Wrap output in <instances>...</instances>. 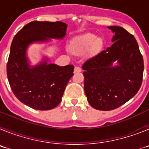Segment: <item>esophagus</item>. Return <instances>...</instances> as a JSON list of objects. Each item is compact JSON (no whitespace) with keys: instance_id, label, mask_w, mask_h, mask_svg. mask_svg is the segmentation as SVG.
Masks as SVG:
<instances>
[{"instance_id":"obj_1","label":"esophagus","mask_w":149,"mask_h":149,"mask_svg":"<svg viewBox=\"0 0 149 149\" xmlns=\"http://www.w3.org/2000/svg\"><path fill=\"white\" fill-rule=\"evenodd\" d=\"M81 72V68H80V67L78 66L74 67V73H79V72Z\"/></svg>"}]
</instances>
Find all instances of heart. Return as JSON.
<instances>
[{"label": "heart", "instance_id": "obj_1", "mask_svg": "<svg viewBox=\"0 0 149 149\" xmlns=\"http://www.w3.org/2000/svg\"><path fill=\"white\" fill-rule=\"evenodd\" d=\"M95 43L96 45L99 44V41L95 36L93 34H86L79 39L78 42L76 44V48L78 49H86Z\"/></svg>", "mask_w": 149, "mask_h": 149}]
</instances>
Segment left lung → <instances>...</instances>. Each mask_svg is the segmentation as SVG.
I'll return each mask as SVG.
<instances>
[{"mask_svg":"<svg viewBox=\"0 0 149 149\" xmlns=\"http://www.w3.org/2000/svg\"><path fill=\"white\" fill-rule=\"evenodd\" d=\"M115 33L110 47L85 61L84 91L96 110H112L137 93L143 82V55L134 36L123 27L110 26ZM117 60L119 65L112 67Z\"/></svg>","mask_w":149,"mask_h":149,"instance_id":"left-lung-1","label":"left lung"}]
</instances>
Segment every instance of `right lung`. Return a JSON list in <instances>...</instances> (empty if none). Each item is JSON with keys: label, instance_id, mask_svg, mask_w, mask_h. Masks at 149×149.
<instances>
[{"label": "right lung", "instance_id": "obj_1", "mask_svg": "<svg viewBox=\"0 0 149 149\" xmlns=\"http://www.w3.org/2000/svg\"><path fill=\"white\" fill-rule=\"evenodd\" d=\"M66 27V24L62 22L33 21L13 38L6 65L8 81L15 97L31 108L51 110L61 102L67 84L74 74V65H48L45 61L30 68L25 55L27 46L49 38L62 39Z\"/></svg>", "mask_w": 149, "mask_h": 149}]
</instances>
